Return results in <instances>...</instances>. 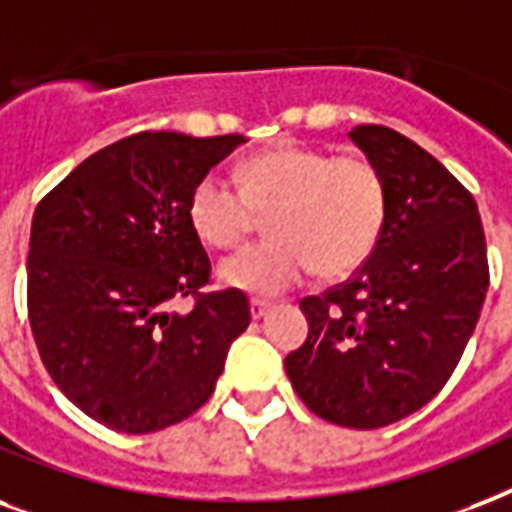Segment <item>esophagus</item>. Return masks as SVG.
<instances>
[{"label": "esophagus", "mask_w": 512, "mask_h": 512, "mask_svg": "<svg viewBox=\"0 0 512 512\" xmlns=\"http://www.w3.org/2000/svg\"><path fill=\"white\" fill-rule=\"evenodd\" d=\"M269 310H272V304H269V301H261V299L251 301V318L253 320H261Z\"/></svg>", "instance_id": "esophagus-1"}]
</instances>
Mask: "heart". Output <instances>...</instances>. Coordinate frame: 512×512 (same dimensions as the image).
<instances>
[{"label": "heart", "mask_w": 512, "mask_h": 512, "mask_svg": "<svg viewBox=\"0 0 512 512\" xmlns=\"http://www.w3.org/2000/svg\"><path fill=\"white\" fill-rule=\"evenodd\" d=\"M189 224L211 248H235L267 216L272 237L221 261L229 288L272 296L318 269L350 275L374 253L387 221V184L366 154L283 144L243 162L240 186L205 173L189 192Z\"/></svg>", "instance_id": "1"}]
</instances>
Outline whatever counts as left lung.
Masks as SVG:
<instances>
[{
  "label": "left lung",
  "mask_w": 512,
  "mask_h": 512,
  "mask_svg": "<svg viewBox=\"0 0 512 512\" xmlns=\"http://www.w3.org/2000/svg\"><path fill=\"white\" fill-rule=\"evenodd\" d=\"M350 138L379 165L387 221L350 280L299 301L307 342L285 374L312 414L376 430L441 392L473 336L489 288L473 194L433 154L384 125Z\"/></svg>",
  "instance_id": "obj_1"
}]
</instances>
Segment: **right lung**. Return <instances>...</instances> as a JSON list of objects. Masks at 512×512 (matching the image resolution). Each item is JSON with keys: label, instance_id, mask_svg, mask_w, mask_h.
<instances>
[{"label": "right lung", "instance_id": "1", "mask_svg": "<svg viewBox=\"0 0 512 512\" xmlns=\"http://www.w3.org/2000/svg\"><path fill=\"white\" fill-rule=\"evenodd\" d=\"M245 141L144 130L90 154L34 211L26 304L39 358L117 433L192 417L251 323L243 291H205L211 259L186 213L192 186ZM181 298L192 311L172 310Z\"/></svg>", "mask_w": 512, "mask_h": 512}]
</instances>
